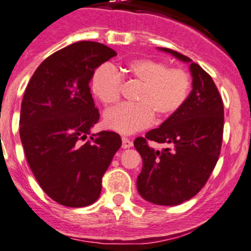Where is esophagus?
Segmentation results:
<instances>
[{
  "instance_id": "obj_1",
  "label": "esophagus",
  "mask_w": 251,
  "mask_h": 251,
  "mask_svg": "<svg viewBox=\"0 0 251 251\" xmlns=\"http://www.w3.org/2000/svg\"><path fill=\"white\" fill-rule=\"evenodd\" d=\"M122 142H123V149H128V148H132V146H133V143H132L128 138L123 137Z\"/></svg>"
}]
</instances>
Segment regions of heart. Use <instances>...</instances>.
I'll list each match as a JSON object with an SVG mask.
<instances>
[{
  "label": "heart",
  "mask_w": 251,
  "mask_h": 251,
  "mask_svg": "<svg viewBox=\"0 0 251 251\" xmlns=\"http://www.w3.org/2000/svg\"><path fill=\"white\" fill-rule=\"evenodd\" d=\"M125 72L129 77L142 83L135 101L123 103L103 114V124L109 129L131 134L148 127L153 114L159 119L174 116L183 107L191 91V77L183 68L172 67L152 59H134L126 63ZM122 77L111 66L102 65L92 76V92L105 105L119 100Z\"/></svg>",
  "instance_id": "obj_1"
}]
</instances>
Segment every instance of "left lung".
Returning <instances> with one entry per match:
<instances>
[{
  "mask_svg": "<svg viewBox=\"0 0 251 251\" xmlns=\"http://www.w3.org/2000/svg\"><path fill=\"white\" fill-rule=\"evenodd\" d=\"M158 50L189 63L192 91L179 111L145 138L134 140L143 159L137 189L150 203L174 206L197 195L215 169L223 138L224 108L214 80L200 65L169 48ZM149 140L168 148L158 151L148 146Z\"/></svg>",
  "mask_w": 251,
  "mask_h": 251,
  "instance_id": "8db88e82",
  "label": "left lung"
}]
</instances>
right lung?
<instances>
[{"mask_svg": "<svg viewBox=\"0 0 251 251\" xmlns=\"http://www.w3.org/2000/svg\"><path fill=\"white\" fill-rule=\"evenodd\" d=\"M116 55L102 43L75 42L48 56L25 88L20 113L25 158L43 191L61 205L94 203L122 146L116 132L91 134L99 112L88 83L94 71Z\"/></svg>", "mask_w": 251, "mask_h": 251, "instance_id": "right-lung-1", "label": "right lung"}]
</instances>
